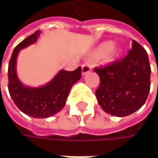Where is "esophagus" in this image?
<instances>
[{"mask_svg": "<svg viewBox=\"0 0 158 158\" xmlns=\"http://www.w3.org/2000/svg\"><path fill=\"white\" fill-rule=\"evenodd\" d=\"M92 69V66L89 63H85L82 64V75H85L86 73L89 72L90 70Z\"/></svg>", "mask_w": 158, "mask_h": 158, "instance_id": "obj_1", "label": "esophagus"}]
</instances>
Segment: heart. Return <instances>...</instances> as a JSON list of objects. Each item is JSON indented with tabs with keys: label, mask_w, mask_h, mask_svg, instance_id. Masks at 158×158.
<instances>
[{
	"label": "heart",
	"mask_w": 158,
	"mask_h": 158,
	"mask_svg": "<svg viewBox=\"0 0 158 158\" xmlns=\"http://www.w3.org/2000/svg\"><path fill=\"white\" fill-rule=\"evenodd\" d=\"M112 47H113V43H112V41L105 42V43L101 44L100 46L95 50V52L92 54V57L96 58V59L104 57L106 53H108V52L112 50ZM118 54H119V51L118 50H113L111 52V54L109 55L108 60H113L114 59H116V58L118 57Z\"/></svg>",
	"instance_id": "heart-1"
}]
</instances>
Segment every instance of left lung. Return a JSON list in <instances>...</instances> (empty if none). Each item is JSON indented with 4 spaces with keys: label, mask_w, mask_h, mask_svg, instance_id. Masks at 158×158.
Segmentation results:
<instances>
[{
    "label": "left lung",
    "mask_w": 158,
    "mask_h": 158,
    "mask_svg": "<svg viewBox=\"0 0 158 158\" xmlns=\"http://www.w3.org/2000/svg\"><path fill=\"white\" fill-rule=\"evenodd\" d=\"M94 70L100 78L96 97L107 113L125 117L136 112L147 100L151 69L147 52L135 40L123 59Z\"/></svg>",
    "instance_id": "obj_1"
}]
</instances>
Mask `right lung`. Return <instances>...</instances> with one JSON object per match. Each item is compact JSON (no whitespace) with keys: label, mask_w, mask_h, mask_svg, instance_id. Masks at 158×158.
<instances>
[{"label":"right lung","mask_w":158,"mask_h":158,"mask_svg":"<svg viewBox=\"0 0 158 158\" xmlns=\"http://www.w3.org/2000/svg\"><path fill=\"white\" fill-rule=\"evenodd\" d=\"M39 36L40 31H37L15 46L9 63L8 87L10 97L20 111L31 117L43 118L54 115L65 106L70 89L82 76V68L74 71L60 70L51 82L40 88L23 85L16 76V57L21 49L35 43Z\"/></svg>","instance_id":"right-lung-1"}]
</instances>
